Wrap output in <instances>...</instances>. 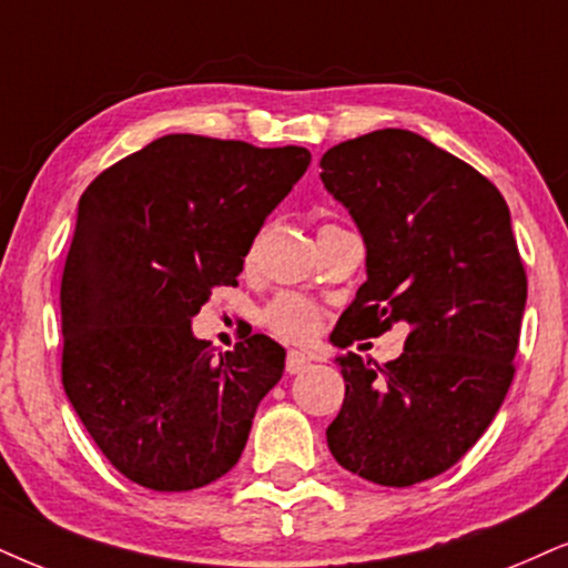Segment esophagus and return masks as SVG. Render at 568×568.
Wrapping results in <instances>:
<instances>
[{
	"label": "esophagus",
	"mask_w": 568,
	"mask_h": 568,
	"mask_svg": "<svg viewBox=\"0 0 568 568\" xmlns=\"http://www.w3.org/2000/svg\"><path fill=\"white\" fill-rule=\"evenodd\" d=\"M304 369H308V358L304 354H298V351H291V354L285 356V372H288V375H301Z\"/></svg>",
	"instance_id": "obj_1"
}]
</instances>
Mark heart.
I'll return each instance as SVG.
<instances>
[{
	"mask_svg": "<svg viewBox=\"0 0 568 568\" xmlns=\"http://www.w3.org/2000/svg\"><path fill=\"white\" fill-rule=\"evenodd\" d=\"M246 260H251V254H246ZM322 320H325L322 308L298 293H277L262 308V325L280 341L296 346H306L320 335Z\"/></svg>",
	"mask_w": 568,
	"mask_h": 568,
	"instance_id": "b5f03b06",
	"label": "heart"
}]
</instances>
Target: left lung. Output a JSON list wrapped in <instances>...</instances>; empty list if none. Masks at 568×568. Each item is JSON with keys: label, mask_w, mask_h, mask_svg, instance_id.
I'll return each instance as SVG.
<instances>
[{"label": "left lung", "mask_w": 568, "mask_h": 568, "mask_svg": "<svg viewBox=\"0 0 568 568\" xmlns=\"http://www.w3.org/2000/svg\"><path fill=\"white\" fill-rule=\"evenodd\" d=\"M320 168L367 243V283L333 343L408 325L393 362L337 358L346 398L329 454L369 483H425L483 437L511 387L527 301L511 214L483 172L400 128L337 143Z\"/></svg>", "instance_id": "obj_1"}]
</instances>
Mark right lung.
<instances>
[{
	"label": "right lung",
	"instance_id": "obj_1",
	"mask_svg": "<svg viewBox=\"0 0 568 568\" xmlns=\"http://www.w3.org/2000/svg\"><path fill=\"white\" fill-rule=\"evenodd\" d=\"M304 146L172 133L114 162L78 204L62 270V385L120 475L160 493L233 469L285 351L251 335L214 356L191 317L304 175Z\"/></svg>",
	"mask_w": 568,
	"mask_h": 568
}]
</instances>
